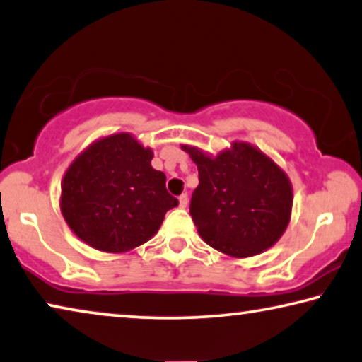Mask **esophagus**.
Here are the masks:
<instances>
[{"label": "esophagus", "instance_id": "34e87169", "mask_svg": "<svg viewBox=\"0 0 362 362\" xmlns=\"http://www.w3.org/2000/svg\"><path fill=\"white\" fill-rule=\"evenodd\" d=\"M187 204H189V196L186 192H182L180 196V205L181 207H187Z\"/></svg>", "mask_w": 362, "mask_h": 362}]
</instances>
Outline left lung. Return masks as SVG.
Returning <instances> with one entry per match:
<instances>
[{"label":"left lung","instance_id":"obj_1","mask_svg":"<svg viewBox=\"0 0 362 362\" xmlns=\"http://www.w3.org/2000/svg\"><path fill=\"white\" fill-rule=\"evenodd\" d=\"M199 170L189 214L209 246L233 257H251L274 246L290 221L288 176L260 150L244 142L218 157L185 147Z\"/></svg>","mask_w":362,"mask_h":362}]
</instances>
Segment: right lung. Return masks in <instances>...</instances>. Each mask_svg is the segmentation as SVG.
<instances>
[{
    "label": "right lung",
    "instance_id": "add662e5",
    "mask_svg": "<svg viewBox=\"0 0 362 362\" xmlns=\"http://www.w3.org/2000/svg\"><path fill=\"white\" fill-rule=\"evenodd\" d=\"M152 150L115 134L88 147L66 171L61 212L88 246L124 252L148 241L177 205L166 176L152 168Z\"/></svg>",
    "mask_w": 362,
    "mask_h": 362
}]
</instances>
